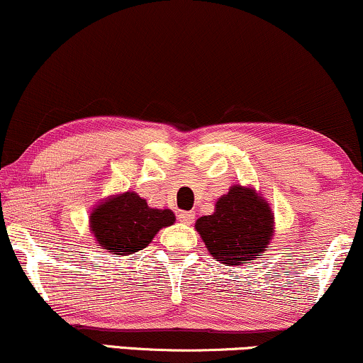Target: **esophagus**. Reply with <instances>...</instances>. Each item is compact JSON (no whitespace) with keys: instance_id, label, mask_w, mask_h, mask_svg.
Returning a JSON list of instances; mask_svg holds the SVG:
<instances>
[{"instance_id":"1","label":"esophagus","mask_w":363,"mask_h":363,"mask_svg":"<svg viewBox=\"0 0 363 363\" xmlns=\"http://www.w3.org/2000/svg\"><path fill=\"white\" fill-rule=\"evenodd\" d=\"M179 218V221L181 223H184V224H192L194 223V219H196V214L192 213V211H186V213H181L177 216Z\"/></svg>"}]
</instances>
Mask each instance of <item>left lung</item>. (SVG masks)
<instances>
[{"mask_svg": "<svg viewBox=\"0 0 363 363\" xmlns=\"http://www.w3.org/2000/svg\"><path fill=\"white\" fill-rule=\"evenodd\" d=\"M194 228L216 261L238 266L264 253L274 236V213L255 187L233 184Z\"/></svg>", "mask_w": 363, "mask_h": 363, "instance_id": "1", "label": "left lung"}]
</instances>
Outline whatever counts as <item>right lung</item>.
<instances>
[{
    "label": "right lung",
    "mask_w": 363,
    "mask_h": 363,
    "mask_svg": "<svg viewBox=\"0 0 363 363\" xmlns=\"http://www.w3.org/2000/svg\"><path fill=\"white\" fill-rule=\"evenodd\" d=\"M174 223L176 216L171 209L150 208L147 201L134 191L105 197L91 209L89 218L97 246L118 256L147 247L160 229Z\"/></svg>",
    "instance_id": "add662e5"
}]
</instances>
